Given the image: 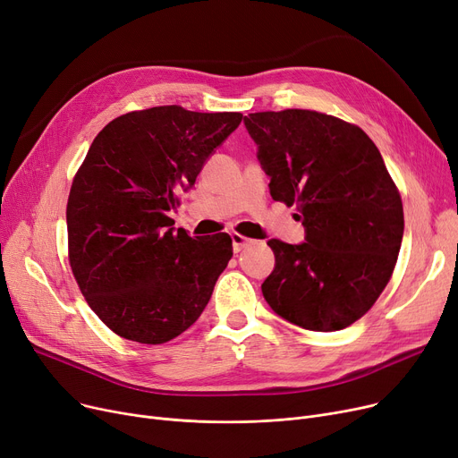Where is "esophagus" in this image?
<instances>
[{"label":"esophagus","instance_id":"1","mask_svg":"<svg viewBox=\"0 0 458 458\" xmlns=\"http://www.w3.org/2000/svg\"><path fill=\"white\" fill-rule=\"evenodd\" d=\"M231 241H233V250H234V253L242 251L244 248H248V246L253 242L251 238H246V236L238 234V233H233V234H231Z\"/></svg>","mask_w":458,"mask_h":458}]
</instances>
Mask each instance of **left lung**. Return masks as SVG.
I'll return each instance as SVG.
<instances>
[{"mask_svg":"<svg viewBox=\"0 0 458 458\" xmlns=\"http://www.w3.org/2000/svg\"><path fill=\"white\" fill-rule=\"evenodd\" d=\"M274 201L296 205L306 242L268 241L276 255L263 296L285 320L335 332L386 289L403 242L401 193L363 130L313 110L244 117Z\"/></svg>","mask_w":458,"mask_h":458,"instance_id":"1","label":"left lung"}]
</instances>
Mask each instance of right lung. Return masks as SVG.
Segmentation results:
<instances>
[{"instance_id": "right-lung-1", "label": "right lung", "mask_w": 458, "mask_h": 458, "mask_svg": "<svg viewBox=\"0 0 458 458\" xmlns=\"http://www.w3.org/2000/svg\"><path fill=\"white\" fill-rule=\"evenodd\" d=\"M241 121L236 112L157 106L107 123L87 150L67 203L69 263L117 335L162 344L207 308L233 257L231 236L191 238L167 212Z\"/></svg>"}]
</instances>
